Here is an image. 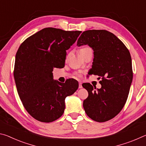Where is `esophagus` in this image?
<instances>
[{
    "instance_id": "esophagus-1",
    "label": "esophagus",
    "mask_w": 146,
    "mask_h": 146,
    "mask_svg": "<svg viewBox=\"0 0 146 146\" xmlns=\"http://www.w3.org/2000/svg\"><path fill=\"white\" fill-rule=\"evenodd\" d=\"M78 88H82V82H79V85H78Z\"/></svg>"
}]
</instances>
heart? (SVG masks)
I'll use <instances>...</instances> for the list:
<instances>
[{"instance_id": "1", "label": "heart", "mask_w": 146, "mask_h": 146, "mask_svg": "<svg viewBox=\"0 0 146 146\" xmlns=\"http://www.w3.org/2000/svg\"><path fill=\"white\" fill-rule=\"evenodd\" d=\"M90 51H92V49H91V48H90V47H84V48L80 49V53L81 54V55L83 56L85 55V54H86L88 52H90ZM76 75H77L78 76H80V74L77 73L76 74Z\"/></svg>"}]
</instances>
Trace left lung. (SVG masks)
<instances>
[{
  "label": "left lung",
  "instance_id": "1",
  "mask_svg": "<svg viewBox=\"0 0 146 146\" xmlns=\"http://www.w3.org/2000/svg\"><path fill=\"white\" fill-rule=\"evenodd\" d=\"M87 44L94 51L90 73L99 76L102 87L96 90L90 83L82 84L88 92L83 107L92 120L106 122L117 116L126 102L133 80L131 57L122 42L104 29L84 31L77 46Z\"/></svg>",
  "mask_w": 146,
  "mask_h": 146
}]
</instances>
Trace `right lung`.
I'll return each mask as SVG.
<instances>
[{
  "label": "right lung",
  "mask_w": 146,
  "mask_h": 146,
  "mask_svg": "<svg viewBox=\"0 0 146 146\" xmlns=\"http://www.w3.org/2000/svg\"><path fill=\"white\" fill-rule=\"evenodd\" d=\"M80 31L46 28L26 38L17 51L14 78L24 108L42 122H51L63 115L65 98L77 90L78 83L54 80V68L65 65L66 50L75 42Z\"/></svg>",
  "instance_id": "1"
}]
</instances>
